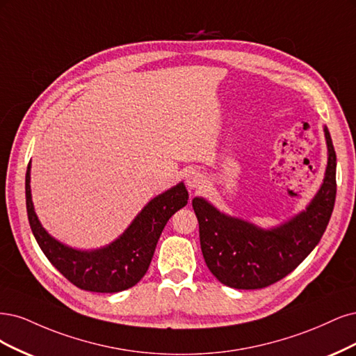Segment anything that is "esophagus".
<instances>
[{
	"instance_id": "1",
	"label": "esophagus",
	"mask_w": 356,
	"mask_h": 356,
	"mask_svg": "<svg viewBox=\"0 0 356 356\" xmlns=\"http://www.w3.org/2000/svg\"><path fill=\"white\" fill-rule=\"evenodd\" d=\"M205 176L198 170H192L186 176V185L189 189H200L204 186Z\"/></svg>"
}]
</instances>
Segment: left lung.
I'll return each mask as SVG.
<instances>
[{"label":"left lung","mask_w":356,"mask_h":356,"mask_svg":"<svg viewBox=\"0 0 356 356\" xmlns=\"http://www.w3.org/2000/svg\"><path fill=\"white\" fill-rule=\"evenodd\" d=\"M327 167L324 180L306 209L273 227L229 216L202 197L192 200L200 223L205 263L222 284L257 290L293 272L323 238L336 201V152L324 125Z\"/></svg>","instance_id":"1"}]
</instances>
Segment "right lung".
<instances>
[{
	"label": "right lung",
	"mask_w": 356,
	"mask_h": 356,
	"mask_svg": "<svg viewBox=\"0 0 356 356\" xmlns=\"http://www.w3.org/2000/svg\"><path fill=\"white\" fill-rule=\"evenodd\" d=\"M28 219L40 248L51 265L78 289L118 293L139 282L151 265L156 243L168 219L188 204L183 181L156 195L112 243L95 250H79L60 243L41 225L31 193V163L25 180Z\"/></svg>",
	"instance_id": "obj_1"
}]
</instances>
